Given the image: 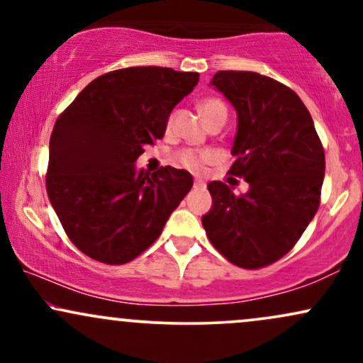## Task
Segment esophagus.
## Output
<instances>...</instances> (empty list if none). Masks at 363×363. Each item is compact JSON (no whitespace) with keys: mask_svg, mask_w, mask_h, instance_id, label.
Here are the masks:
<instances>
[{"mask_svg":"<svg viewBox=\"0 0 363 363\" xmlns=\"http://www.w3.org/2000/svg\"><path fill=\"white\" fill-rule=\"evenodd\" d=\"M194 187H199V189H205V187H206V182L205 181H203V179H196V181H194Z\"/></svg>","mask_w":363,"mask_h":363,"instance_id":"obj_1","label":"esophagus"}]
</instances>
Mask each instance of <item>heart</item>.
<instances>
[{
	"instance_id": "heart-1",
	"label": "heart",
	"mask_w": 363,
	"mask_h": 363,
	"mask_svg": "<svg viewBox=\"0 0 363 363\" xmlns=\"http://www.w3.org/2000/svg\"><path fill=\"white\" fill-rule=\"evenodd\" d=\"M198 109L201 112L203 119H205L206 123L211 118H215V116L227 114V107H225V104L216 97L203 99V101L199 102ZM210 158H211L210 152H193V150H184V152L179 153L177 160L182 167L194 170V172H199V170L203 169V165H205Z\"/></svg>"
}]
</instances>
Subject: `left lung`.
<instances>
[{
	"mask_svg": "<svg viewBox=\"0 0 363 363\" xmlns=\"http://www.w3.org/2000/svg\"><path fill=\"white\" fill-rule=\"evenodd\" d=\"M210 85L237 112L228 172L244 177L245 194L222 181L208 184L213 205L201 222L228 261L256 269L294 247L319 208L324 150L297 94L254 72H218Z\"/></svg>",
	"mask_w": 363,
	"mask_h": 363,
	"instance_id": "left-lung-1",
	"label": "left lung"
}]
</instances>
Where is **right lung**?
<instances>
[{
  "mask_svg": "<svg viewBox=\"0 0 363 363\" xmlns=\"http://www.w3.org/2000/svg\"><path fill=\"white\" fill-rule=\"evenodd\" d=\"M198 73L135 66L95 78L54 124L45 177L69 240L91 259L124 264L157 240L193 187L187 170L135 162L162 138Z\"/></svg>",
  "mask_w": 363,
  "mask_h": 363,
  "instance_id": "obj_1",
  "label": "right lung"
}]
</instances>
